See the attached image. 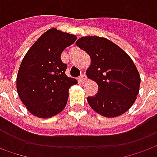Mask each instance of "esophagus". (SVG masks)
I'll use <instances>...</instances> for the list:
<instances>
[{
	"label": "esophagus",
	"instance_id": "esophagus-1",
	"mask_svg": "<svg viewBox=\"0 0 157 157\" xmlns=\"http://www.w3.org/2000/svg\"><path fill=\"white\" fill-rule=\"evenodd\" d=\"M79 80H80V81H81L82 83H84L86 81H87V77H86V75H85L82 74V75H81V76L79 77Z\"/></svg>",
	"mask_w": 157,
	"mask_h": 157
}]
</instances>
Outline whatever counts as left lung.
Segmentation results:
<instances>
[{"label":"left lung","instance_id":"8db88e82","mask_svg":"<svg viewBox=\"0 0 157 157\" xmlns=\"http://www.w3.org/2000/svg\"><path fill=\"white\" fill-rule=\"evenodd\" d=\"M75 44L90 56L87 76L99 87L95 95L87 98L89 105L107 118L124 113L136 101L141 82L132 58L107 38L87 36Z\"/></svg>","mask_w":157,"mask_h":157}]
</instances>
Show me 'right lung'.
Masks as SVG:
<instances>
[{"mask_svg": "<svg viewBox=\"0 0 157 157\" xmlns=\"http://www.w3.org/2000/svg\"><path fill=\"white\" fill-rule=\"evenodd\" d=\"M76 37L56 28L41 35L25 54L17 75V92L26 109L38 118L58 114L67 104L69 88L77 83L68 77L61 60L65 48Z\"/></svg>", "mask_w": 157, "mask_h": 157, "instance_id": "obj_1", "label": "right lung"}]
</instances>
